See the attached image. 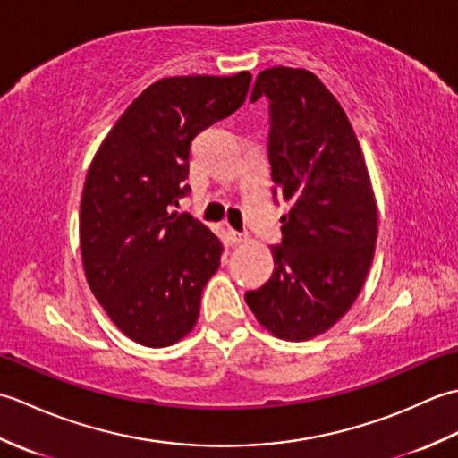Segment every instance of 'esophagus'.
<instances>
[{
	"mask_svg": "<svg viewBox=\"0 0 458 458\" xmlns=\"http://www.w3.org/2000/svg\"><path fill=\"white\" fill-rule=\"evenodd\" d=\"M228 238H230V242L232 244H244V242L248 240V236L246 234H242V232H236V230H228Z\"/></svg>",
	"mask_w": 458,
	"mask_h": 458,
	"instance_id": "1",
	"label": "esophagus"
}]
</instances>
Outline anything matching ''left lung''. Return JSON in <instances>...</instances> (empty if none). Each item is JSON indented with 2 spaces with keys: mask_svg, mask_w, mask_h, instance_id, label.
Returning a JSON list of instances; mask_svg holds the SVG:
<instances>
[{
  "mask_svg": "<svg viewBox=\"0 0 458 458\" xmlns=\"http://www.w3.org/2000/svg\"><path fill=\"white\" fill-rule=\"evenodd\" d=\"M269 98V163L281 216L274 274L246 303L258 323L291 343L310 340L352 307L372 266L377 204L343 106L305 68L261 71L251 102Z\"/></svg>",
  "mask_w": 458,
  "mask_h": 458,
  "instance_id": "1",
  "label": "left lung"
}]
</instances>
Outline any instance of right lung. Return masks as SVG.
Listing matches in <instances>:
<instances>
[{
	"label": "right lung",
	"instance_id": "right-lung-1",
	"mask_svg": "<svg viewBox=\"0 0 458 458\" xmlns=\"http://www.w3.org/2000/svg\"><path fill=\"white\" fill-rule=\"evenodd\" d=\"M251 74L171 76L148 86L114 123L90 163L81 200L86 281L133 343L165 348L197 325L216 274L220 240L171 212L191 191V145L244 104Z\"/></svg>",
	"mask_w": 458,
	"mask_h": 458
}]
</instances>
